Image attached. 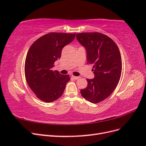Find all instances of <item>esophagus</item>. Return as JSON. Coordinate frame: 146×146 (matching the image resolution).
Segmentation results:
<instances>
[{
    "label": "esophagus",
    "mask_w": 146,
    "mask_h": 146,
    "mask_svg": "<svg viewBox=\"0 0 146 146\" xmlns=\"http://www.w3.org/2000/svg\"><path fill=\"white\" fill-rule=\"evenodd\" d=\"M71 77H72V78H74V80H77V79H78L79 78H80L79 77H76V76H72Z\"/></svg>",
    "instance_id": "esophagus-1"
}]
</instances>
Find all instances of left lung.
Returning a JSON list of instances; mask_svg holds the SVG:
<instances>
[{
  "label": "left lung",
  "mask_w": 146,
  "mask_h": 146,
  "mask_svg": "<svg viewBox=\"0 0 146 146\" xmlns=\"http://www.w3.org/2000/svg\"><path fill=\"white\" fill-rule=\"evenodd\" d=\"M77 40L85 47L87 63L92 64L94 78L88 79V86L80 90L83 98L92 104L107 99L116 88L122 72V59L116 44L104 34L80 33Z\"/></svg>",
  "instance_id": "left-lung-1"
}]
</instances>
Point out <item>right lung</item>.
I'll return each instance as SVG.
<instances>
[{
    "mask_svg": "<svg viewBox=\"0 0 146 146\" xmlns=\"http://www.w3.org/2000/svg\"><path fill=\"white\" fill-rule=\"evenodd\" d=\"M76 33H49L43 35L30 46L25 61V76L29 87L38 98L52 102L63 94L70 80L69 75L52 70L60 59L63 48L75 38Z\"/></svg>",
    "mask_w": 146,
    "mask_h": 146,
    "instance_id": "1",
    "label": "right lung"
}]
</instances>
